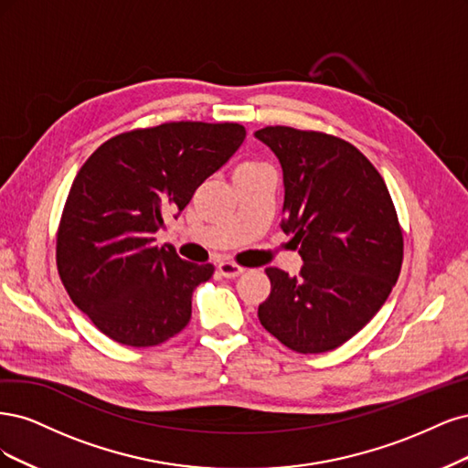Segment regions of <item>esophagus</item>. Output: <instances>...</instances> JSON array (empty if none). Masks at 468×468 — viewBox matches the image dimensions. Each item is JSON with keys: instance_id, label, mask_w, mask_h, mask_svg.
Masks as SVG:
<instances>
[{"instance_id": "34e87169", "label": "esophagus", "mask_w": 468, "mask_h": 468, "mask_svg": "<svg viewBox=\"0 0 468 468\" xmlns=\"http://www.w3.org/2000/svg\"><path fill=\"white\" fill-rule=\"evenodd\" d=\"M218 270H219V274L223 278H237V276H240V274L245 272V270L240 268L239 264H235V262H219Z\"/></svg>"}]
</instances>
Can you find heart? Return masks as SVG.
Returning a JSON list of instances; mask_svg holds the SVG:
<instances>
[{"label": "heart", "mask_w": 468, "mask_h": 468, "mask_svg": "<svg viewBox=\"0 0 468 468\" xmlns=\"http://www.w3.org/2000/svg\"><path fill=\"white\" fill-rule=\"evenodd\" d=\"M252 167H259V165H254V163H243V165H239L237 169H252Z\"/></svg>", "instance_id": "1"}]
</instances>
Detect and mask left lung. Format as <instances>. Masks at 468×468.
Returning a JSON list of instances; mask_svg holds the SVG:
<instances>
[{"label": "left lung", "instance_id": "obj_1", "mask_svg": "<svg viewBox=\"0 0 468 468\" xmlns=\"http://www.w3.org/2000/svg\"><path fill=\"white\" fill-rule=\"evenodd\" d=\"M254 138L283 173L280 228L303 261L299 276L266 268L261 324L299 354L335 350L383 307L402 266V231L383 176L335 135L268 126Z\"/></svg>", "mask_w": 468, "mask_h": 468}]
</instances>
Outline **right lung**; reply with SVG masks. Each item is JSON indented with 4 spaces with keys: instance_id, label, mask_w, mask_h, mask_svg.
Masks as SVG:
<instances>
[{
    "instance_id": "right-lung-1",
    "label": "right lung",
    "mask_w": 468,
    "mask_h": 468,
    "mask_svg": "<svg viewBox=\"0 0 468 468\" xmlns=\"http://www.w3.org/2000/svg\"><path fill=\"white\" fill-rule=\"evenodd\" d=\"M223 122H169L104 142L75 175L56 240L69 297L118 344L145 348L183 330L192 292L214 274L155 245L207 176L245 140Z\"/></svg>"
}]
</instances>
